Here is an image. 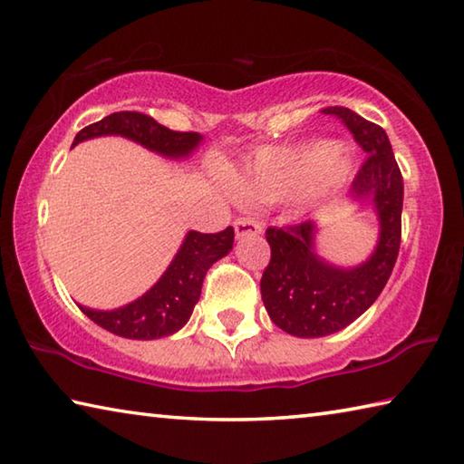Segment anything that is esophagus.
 <instances>
[{"label": "esophagus", "mask_w": 464, "mask_h": 464, "mask_svg": "<svg viewBox=\"0 0 464 464\" xmlns=\"http://www.w3.org/2000/svg\"><path fill=\"white\" fill-rule=\"evenodd\" d=\"M233 227H235V235H237L239 239H241V237H247V235L262 233V225L257 223L256 218H251V217H239V218H235Z\"/></svg>", "instance_id": "esophagus-1"}]
</instances>
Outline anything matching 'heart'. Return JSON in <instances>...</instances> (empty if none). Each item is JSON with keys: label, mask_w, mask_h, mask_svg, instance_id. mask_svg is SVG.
I'll list each match as a JSON object with an SVG mask.
<instances>
[{"label": "heart", "mask_w": 464, "mask_h": 464, "mask_svg": "<svg viewBox=\"0 0 464 464\" xmlns=\"http://www.w3.org/2000/svg\"><path fill=\"white\" fill-rule=\"evenodd\" d=\"M350 160L332 143L260 149L237 174L241 192L264 202H282L303 192L313 179L342 182Z\"/></svg>", "instance_id": "b5f03b06"}]
</instances>
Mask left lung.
<instances>
[{"label":"left lung","instance_id":"obj_1","mask_svg":"<svg viewBox=\"0 0 464 464\" xmlns=\"http://www.w3.org/2000/svg\"><path fill=\"white\" fill-rule=\"evenodd\" d=\"M364 149L366 160L352 182L350 196L371 202L379 217V243L356 268H337L315 254V223L268 227L272 257L262 274V301L282 332L324 337L356 321L379 298L401 246L403 178L387 132L343 106H329Z\"/></svg>","mask_w":464,"mask_h":464}]
</instances>
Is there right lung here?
<instances>
[{"mask_svg":"<svg viewBox=\"0 0 464 464\" xmlns=\"http://www.w3.org/2000/svg\"><path fill=\"white\" fill-rule=\"evenodd\" d=\"M104 135L127 137L147 147L149 151L171 157V160L188 157L202 140L198 132L169 130L151 116L124 110L82 129L73 145ZM233 227H227L221 233L190 231L169 268L137 301L114 311H96L82 304L80 309L93 324L129 340H160V337L176 334L190 319L194 304L200 298L202 280L210 266L233 249Z\"/></svg>","mask_w":464,"mask_h":464,"instance_id":"right-lung-1","label":"right lung"}]
</instances>
